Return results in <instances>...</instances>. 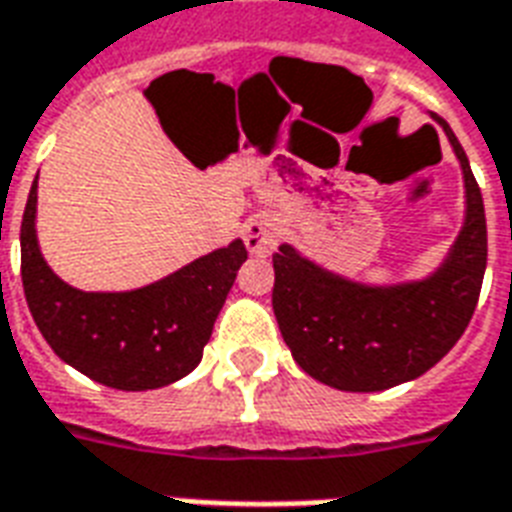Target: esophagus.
<instances>
[{
  "instance_id": "1",
  "label": "esophagus",
  "mask_w": 512,
  "mask_h": 512,
  "mask_svg": "<svg viewBox=\"0 0 512 512\" xmlns=\"http://www.w3.org/2000/svg\"><path fill=\"white\" fill-rule=\"evenodd\" d=\"M242 240L253 256H270L280 242V224L272 215H256L245 224Z\"/></svg>"
}]
</instances>
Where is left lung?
<instances>
[{
  "label": "left lung",
  "mask_w": 512,
  "mask_h": 512,
  "mask_svg": "<svg viewBox=\"0 0 512 512\" xmlns=\"http://www.w3.org/2000/svg\"><path fill=\"white\" fill-rule=\"evenodd\" d=\"M464 175V226L424 280L367 286L283 242L272 256V310L291 356L310 378L340 391H383L421 378L451 351L478 305L489 240L483 197L467 153L440 115Z\"/></svg>",
  "instance_id": "left-lung-1"
}]
</instances>
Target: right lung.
<instances>
[{"instance_id": "obj_1", "label": "right lung", "mask_w": 512, "mask_h": 512, "mask_svg": "<svg viewBox=\"0 0 512 512\" xmlns=\"http://www.w3.org/2000/svg\"><path fill=\"white\" fill-rule=\"evenodd\" d=\"M34 218L37 180L21 221L23 294L34 324L61 361L118 391L169 386L197 367L237 270L248 259L242 240L151 286L80 291L42 259Z\"/></svg>"}]
</instances>
